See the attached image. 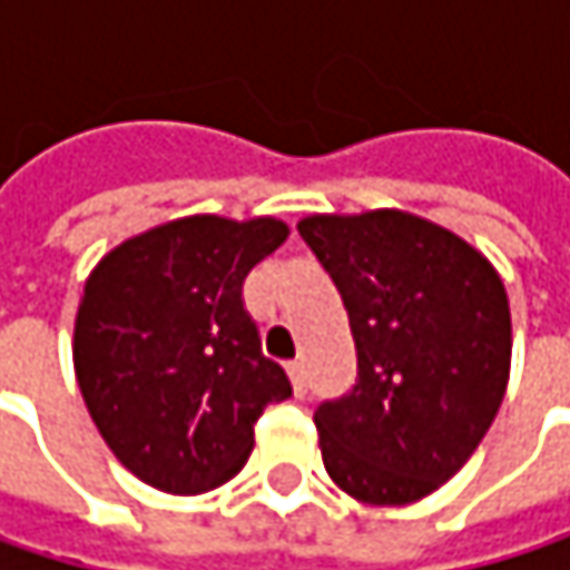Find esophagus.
<instances>
[{"label": "esophagus", "mask_w": 570, "mask_h": 570, "mask_svg": "<svg viewBox=\"0 0 570 570\" xmlns=\"http://www.w3.org/2000/svg\"><path fill=\"white\" fill-rule=\"evenodd\" d=\"M286 373H289V383H293V393L303 399L306 396V366L299 360L286 363Z\"/></svg>", "instance_id": "34e87169"}]
</instances>
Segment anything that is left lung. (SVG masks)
Listing matches in <instances>:
<instances>
[{
  "instance_id": "left-lung-1",
  "label": "left lung",
  "mask_w": 570,
  "mask_h": 570,
  "mask_svg": "<svg viewBox=\"0 0 570 570\" xmlns=\"http://www.w3.org/2000/svg\"><path fill=\"white\" fill-rule=\"evenodd\" d=\"M343 296L360 380L316 409L336 489L396 509L442 489L479 449L512 373V309L492 261L399 207L296 224Z\"/></svg>"
}]
</instances>
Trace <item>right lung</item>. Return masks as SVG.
I'll return each mask as SVG.
<instances>
[{
  "instance_id": "1",
  "label": "right lung",
  "mask_w": 570,
  "mask_h": 570,
  "mask_svg": "<svg viewBox=\"0 0 570 570\" xmlns=\"http://www.w3.org/2000/svg\"><path fill=\"white\" fill-rule=\"evenodd\" d=\"M286 237L281 217L190 214L121 240L88 274L75 380L105 445L145 485L200 495L230 482L261 412L293 393L240 296Z\"/></svg>"
}]
</instances>
